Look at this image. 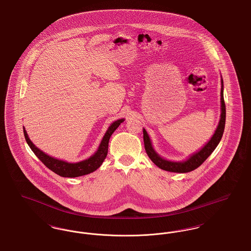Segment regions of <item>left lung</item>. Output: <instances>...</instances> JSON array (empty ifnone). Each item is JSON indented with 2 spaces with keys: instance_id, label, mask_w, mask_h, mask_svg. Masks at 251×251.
Instances as JSON below:
<instances>
[{
  "instance_id": "left-lung-1",
  "label": "left lung",
  "mask_w": 251,
  "mask_h": 251,
  "mask_svg": "<svg viewBox=\"0 0 251 251\" xmlns=\"http://www.w3.org/2000/svg\"><path fill=\"white\" fill-rule=\"evenodd\" d=\"M221 84H222L221 85V118L215 134L213 135L211 140L206 144L199 152L192 155L185 162H170L161 158L154 151L153 148L151 147V139L146 130L143 129L144 146H145L146 152L157 167L170 172L186 173V172H190L192 170H195L196 168L201 166L204 161L212 154V152L215 151V148L217 147V145L219 144L222 138L224 129H225V122H226V105H225L224 95H223V80H221Z\"/></svg>"
}]
</instances>
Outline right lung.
Masks as SVG:
<instances>
[{
  "label": "right lung",
  "instance_id": "right-lung-1",
  "mask_svg": "<svg viewBox=\"0 0 251 251\" xmlns=\"http://www.w3.org/2000/svg\"><path fill=\"white\" fill-rule=\"evenodd\" d=\"M123 121H124V120H119L111 124V126L108 128L105 135L103 136V138L100 142L99 150L97 151V152L94 155L91 156L87 160H84V161L79 162V163H75V164L67 163V162L61 161V160L52 158L50 156L45 154L43 151L38 150L36 146L32 143V141L29 139V137L27 135V132L24 130V137H25L26 142L29 145L31 150L34 151V153L36 154V157L46 167H48L49 169H50L52 172L56 173L57 175H59L61 177L75 178V177H80V176H83V175L89 174V173L95 171L97 168L100 167V165L102 164V162L104 161L105 157L107 155L109 139H110L112 133L116 131V129L120 126V123H122Z\"/></svg>",
  "mask_w": 251,
  "mask_h": 251
}]
</instances>
